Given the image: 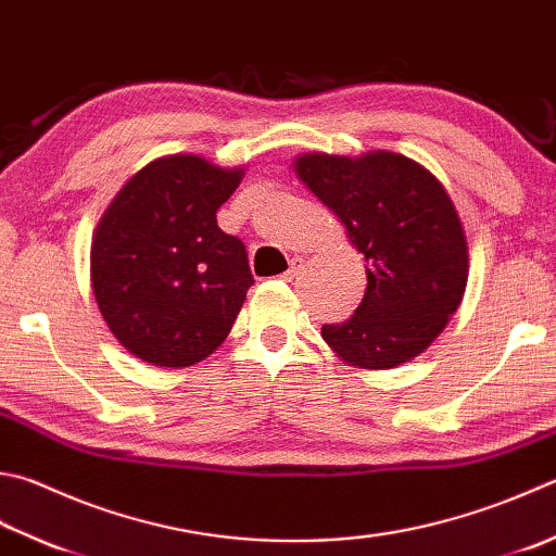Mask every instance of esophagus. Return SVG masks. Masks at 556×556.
I'll return each instance as SVG.
<instances>
[{"instance_id":"34e87169","label":"esophagus","mask_w":556,"mask_h":556,"mask_svg":"<svg viewBox=\"0 0 556 556\" xmlns=\"http://www.w3.org/2000/svg\"><path fill=\"white\" fill-rule=\"evenodd\" d=\"M300 266H302V258H292V261H290V268L286 270V274H282V278H286V280H292V278H295V276H298V270H300Z\"/></svg>"}]
</instances>
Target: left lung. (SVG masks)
<instances>
[{"instance_id": "obj_1", "label": "left lung", "mask_w": 556, "mask_h": 556, "mask_svg": "<svg viewBox=\"0 0 556 556\" xmlns=\"http://www.w3.org/2000/svg\"><path fill=\"white\" fill-rule=\"evenodd\" d=\"M300 181L337 213L365 256L363 302L321 339L349 365L396 368L424 353L465 295L467 237L447 191L414 160L394 152L363 156L302 154Z\"/></svg>"}]
</instances>
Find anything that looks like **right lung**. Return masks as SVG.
Listing matches in <instances>:
<instances>
[{"label": "right lung", "mask_w": 556, "mask_h": 556, "mask_svg": "<svg viewBox=\"0 0 556 556\" xmlns=\"http://www.w3.org/2000/svg\"><path fill=\"white\" fill-rule=\"evenodd\" d=\"M242 176L195 154L162 156L121 188L93 229V298L140 361L188 368L232 329L254 276L242 239L225 235L215 213Z\"/></svg>", "instance_id": "add662e5"}]
</instances>
